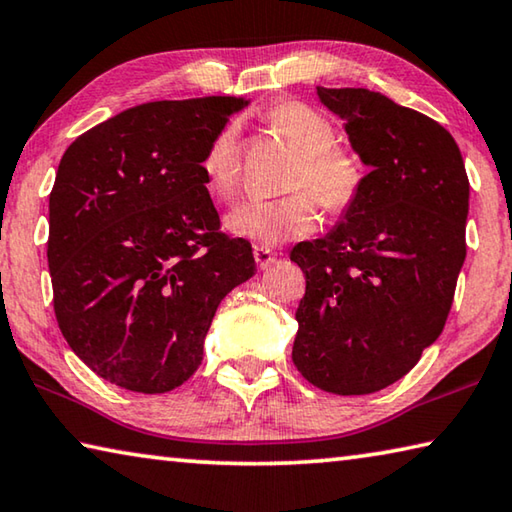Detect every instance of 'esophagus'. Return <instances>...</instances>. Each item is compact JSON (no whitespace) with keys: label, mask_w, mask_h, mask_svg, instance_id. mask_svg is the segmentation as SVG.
Wrapping results in <instances>:
<instances>
[{"label":"esophagus","mask_w":512,"mask_h":512,"mask_svg":"<svg viewBox=\"0 0 512 512\" xmlns=\"http://www.w3.org/2000/svg\"><path fill=\"white\" fill-rule=\"evenodd\" d=\"M253 255H255V262H257L259 271H266V268L275 262V253H273L271 248H266V246H255Z\"/></svg>","instance_id":"esophagus-1"}]
</instances>
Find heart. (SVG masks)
Here are the masks:
<instances>
[{
    "instance_id": "b5f03b06",
    "label": "heart",
    "mask_w": 512,
    "mask_h": 512,
    "mask_svg": "<svg viewBox=\"0 0 512 512\" xmlns=\"http://www.w3.org/2000/svg\"><path fill=\"white\" fill-rule=\"evenodd\" d=\"M271 131L296 153L284 178L280 201H246L225 216V228L235 237L280 246L284 241L309 235L316 228V203L329 214L350 210L357 201L363 173L357 160L334 149L336 133L325 115L307 103L284 101L266 115ZM207 189L216 198H232L241 180L239 126L228 124L212 137L201 162ZM308 194L305 195L304 192Z\"/></svg>"
}]
</instances>
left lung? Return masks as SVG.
<instances>
[{"instance_id": "1", "label": "left lung", "mask_w": 512, "mask_h": 512, "mask_svg": "<svg viewBox=\"0 0 512 512\" xmlns=\"http://www.w3.org/2000/svg\"><path fill=\"white\" fill-rule=\"evenodd\" d=\"M316 92L370 171L341 221L291 250L307 280L291 357L320 391L368 395L402 379L443 332L470 183L438 121L366 88Z\"/></svg>"}]
</instances>
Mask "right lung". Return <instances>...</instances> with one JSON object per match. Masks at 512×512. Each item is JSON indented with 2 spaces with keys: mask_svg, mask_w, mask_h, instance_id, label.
<instances>
[{
  "mask_svg": "<svg viewBox=\"0 0 512 512\" xmlns=\"http://www.w3.org/2000/svg\"><path fill=\"white\" fill-rule=\"evenodd\" d=\"M244 97L151 101L76 137L49 194L47 262L69 348L110 384L167 393L203 361L219 302L255 275L201 169Z\"/></svg>",
  "mask_w": 512,
  "mask_h": 512,
  "instance_id": "right-lung-1",
  "label": "right lung"
}]
</instances>
